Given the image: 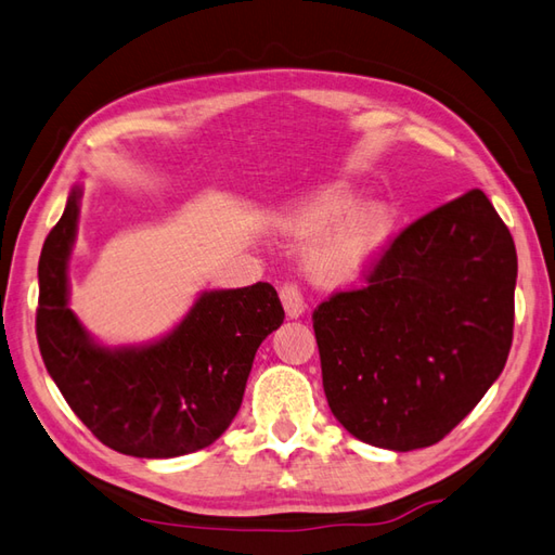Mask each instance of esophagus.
<instances>
[{
  "instance_id": "obj_1",
  "label": "esophagus",
  "mask_w": 555,
  "mask_h": 555,
  "mask_svg": "<svg viewBox=\"0 0 555 555\" xmlns=\"http://www.w3.org/2000/svg\"><path fill=\"white\" fill-rule=\"evenodd\" d=\"M279 298H281V306H284L291 320H296L302 312H306V300H302V293L296 284H293V281H286V284L279 288Z\"/></svg>"
}]
</instances>
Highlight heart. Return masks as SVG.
<instances>
[{
    "label": "heart",
    "instance_id": "1",
    "mask_svg": "<svg viewBox=\"0 0 555 555\" xmlns=\"http://www.w3.org/2000/svg\"><path fill=\"white\" fill-rule=\"evenodd\" d=\"M392 216L379 204L356 209V197L346 190L330 192L302 211L296 233L327 237L314 253L312 269L324 281H346L371 262L385 243Z\"/></svg>",
    "mask_w": 555,
    "mask_h": 555
}]
</instances>
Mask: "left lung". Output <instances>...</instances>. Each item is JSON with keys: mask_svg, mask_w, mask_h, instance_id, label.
<instances>
[{"mask_svg": "<svg viewBox=\"0 0 555 555\" xmlns=\"http://www.w3.org/2000/svg\"><path fill=\"white\" fill-rule=\"evenodd\" d=\"M361 286L312 312L332 414L375 448L440 442L503 373L517 253L481 190L438 206L379 247Z\"/></svg>", "mask_w": 555, "mask_h": 555, "instance_id": "1", "label": "left lung"}]
</instances>
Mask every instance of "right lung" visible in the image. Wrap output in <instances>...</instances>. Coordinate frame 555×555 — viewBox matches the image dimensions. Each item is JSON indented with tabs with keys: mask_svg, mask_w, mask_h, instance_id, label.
<instances>
[{
	"mask_svg": "<svg viewBox=\"0 0 555 555\" xmlns=\"http://www.w3.org/2000/svg\"><path fill=\"white\" fill-rule=\"evenodd\" d=\"M79 194H69L38 262L42 363L74 414L111 450L166 460L209 448L243 404L259 344L284 322L274 286L257 281L204 293L160 341L144 349H103L67 306Z\"/></svg>",
	"mask_w": 555,
	"mask_h": 555,
	"instance_id": "obj_1",
	"label": "right lung"
}]
</instances>
